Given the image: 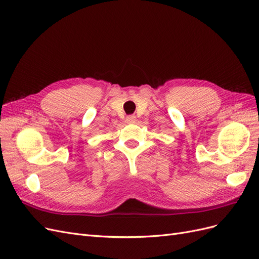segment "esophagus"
I'll use <instances>...</instances> for the list:
<instances>
[{"instance_id": "34e87169", "label": "esophagus", "mask_w": 259, "mask_h": 259, "mask_svg": "<svg viewBox=\"0 0 259 259\" xmlns=\"http://www.w3.org/2000/svg\"><path fill=\"white\" fill-rule=\"evenodd\" d=\"M136 121V116L135 115H127L126 116V122L132 124V123H135Z\"/></svg>"}]
</instances>
